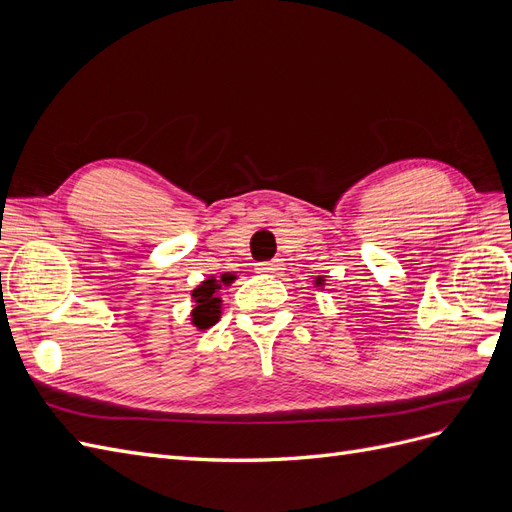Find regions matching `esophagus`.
<instances>
[{"label":"esophagus","mask_w":512,"mask_h":512,"mask_svg":"<svg viewBox=\"0 0 512 512\" xmlns=\"http://www.w3.org/2000/svg\"><path fill=\"white\" fill-rule=\"evenodd\" d=\"M256 269L260 273H280L282 269V262L280 260H267V262H258Z\"/></svg>","instance_id":"esophagus-1"}]
</instances>
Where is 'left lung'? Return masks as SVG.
<instances>
[{
    "label": "left lung",
    "instance_id": "obj_1",
    "mask_svg": "<svg viewBox=\"0 0 512 512\" xmlns=\"http://www.w3.org/2000/svg\"><path fill=\"white\" fill-rule=\"evenodd\" d=\"M324 282H327V280H324V275H318V277H314V286H316L318 290H322V288H324Z\"/></svg>",
    "mask_w": 512,
    "mask_h": 512
}]
</instances>
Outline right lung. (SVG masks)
I'll list each match as a JSON object with an SVG mask.
<instances>
[{"label":"right lung","instance_id":"add662e5","mask_svg":"<svg viewBox=\"0 0 512 512\" xmlns=\"http://www.w3.org/2000/svg\"><path fill=\"white\" fill-rule=\"evenodd\" d=\"M230 280L228 277H209V280L200 282L194 290H192V301H194V309H192V324L198 331H207L211 329L215 322L222 318V297L220 290L222 286H228Z\"/></svg>","mask_w":512,"mask_h":512}]
</instances>
